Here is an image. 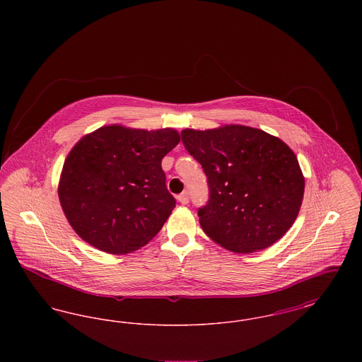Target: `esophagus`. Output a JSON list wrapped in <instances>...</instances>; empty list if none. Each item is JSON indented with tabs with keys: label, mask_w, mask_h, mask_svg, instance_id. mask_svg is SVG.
<instances>
[{
	"label": "esophagus",
	"mask_w": 362,
	"mask_h": 362,
	"mask_svg": "<svg viewBox=\"0 0 362 362\" xmlns=\"http://www.w3.org/2000/svg\"><path fill=\"white\" fill-rule=\"evenodd\" d=\"M177 201H179L182 205H187L189 202V192L185 191V192H182L180 195H177Z\"/></svg>",
	"instance_id": "obj_1"
}]
</instances>
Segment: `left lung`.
I'll list each match as a JSON object with an SVG mask.
<instances>
[{"instance_id": "left-lung-1", "label": "left lung", "mask_w": 362, "mask_h": 362, "mask_svg": "<svg viewBox=\"0 0 362 362\" xmlns=\"http://www.w3.org/2000/svg\"><path fill=\"white\" fill-rule=\"evenodd\" d=\"M182 141L204 168L209 202L199 224L236 254L264 250L296 221L305 180L292 149L278 137L243 124L182 130Z\"/></svg>"}]
</instances>
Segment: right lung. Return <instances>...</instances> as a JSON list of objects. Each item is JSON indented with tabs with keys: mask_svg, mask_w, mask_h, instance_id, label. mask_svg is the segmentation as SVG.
Here are the masks:
<instances>
[{
	"mask_svg": "<svg viewBox=\"0 0 362 362\" xmlns=\"http://www.w3.org/2000/svg\"><path fill=\"white\" fill-rule=\"evenodd\" d=\"M180 142L171 129L103 126L71 148L58 197L74 232L112 255L139 250L155 238L175 207L163 157Z\"/></svg>",
	"mask_w": 362,
	"mask_h": 362,
	"instance_id": "1",
	"label": "right lung"
}]
</instances>
